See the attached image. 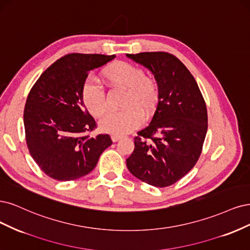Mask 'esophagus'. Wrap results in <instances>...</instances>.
<instances>
[{
  "label": "esophagus",
  "mask_w": 250,
  "mask_h": 250,
  "mask_svg": "<svg viewBox=\"0 0 250 250\" xmlns=\"http://www.w3.org/2000/svg\"><path fill=\"white\" fill-rule=\"evenodd\" d=\"M122 138H123L122 136H117V135H112L111 136V139H112V141H113V142H117L118 140H120Z\"/></svg>",
  "instance_id": "1"
}]
</instances>
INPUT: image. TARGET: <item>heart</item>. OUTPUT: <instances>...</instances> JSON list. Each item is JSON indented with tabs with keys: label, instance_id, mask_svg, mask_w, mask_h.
I'll return each mask as SVG.
<instances>
[{
	"label": "heart",
	"instance_id": "1",
	"mask_svg": "<svg viewBox=\"0 0 250 250\" xmlns=\"http://www.w3.org/2000/svg\"><path fill=\"white\" fill-rule=\"evenodd\" d=\"M101 77L112 87L125 88L123 111L109 112L100 122L104 133L122 136L139 127L143 115H150L159 101V86L155 79L144 75V71L133 64L114 61L104 67ZM82 102L93 116H101L107 110L106 95L98 85L86 81L82 86Z\"/></svg>",
	"mask_w": 250,
	"mask_h": 250
}]
</instances>
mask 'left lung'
I'll use <instances>...</instances> for the list:
<instances>
[{
  "label": "left lung",
  "instance_id": "left-lung-1",
  "mask_svg": "<svg viewBox=\"0 0 250 250\" xmlns=\"http://www.w3.org/2000/svg\"><path fill=\"white\" fill-rule=\"evenodd\" d=\"M146 67L159 86L150 124L134 138L126 167L151 186L168 187L194 167L208 130L206 103L194 77L175 56L165 52L126 54Z\"/></svg>",
  "mask_w": 250,
  "mask_h": 250
}]
</instances>
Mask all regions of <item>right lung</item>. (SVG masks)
Returning <instances> with one entry per match:
<instances>
[{"instance_id":"obj_1","label":"right lung","mask_w":250,"mask_h":250,"mask_svg":"<svg viewBox=\"0 0 250 250\" xmlns=\"http://www.w3.org/2000/svg\"><path fill=\"white\" fill-rule=\"evenodd\" d=\"M115 55L72 53L54 62L32 87L23 110L26 141L39 168L57 181H72L93 170L112 144L108 134L84 135L96 126L82 102L88 72Z\"/></svg>"}]
</instances>
